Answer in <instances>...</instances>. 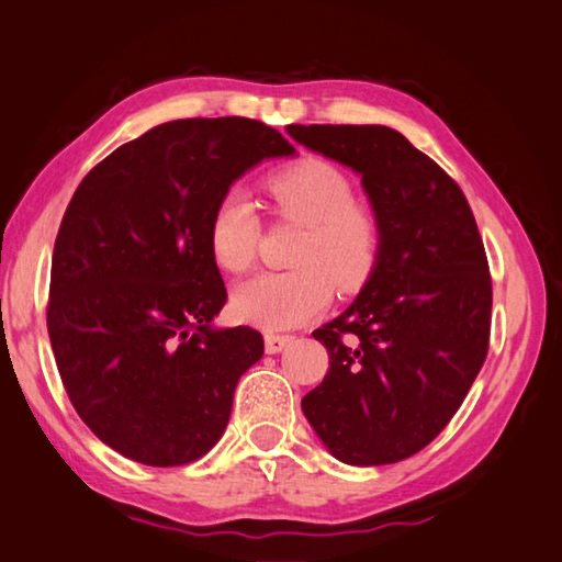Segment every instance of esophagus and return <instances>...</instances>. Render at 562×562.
Here are the masks:
<instances>
[{
	"label": "esophagus",
	"mask_w": 562,
	"mask_h": 562,
	"mask_svg": "<svg viewBox=\"0 0 562 562\" xmlns=\"http://www.w3.org/2000/svg\"><path fill=\"white\" fill-rule=\"evenodd\" d=\"M292 339L294 336H290V334H265V351L280 353Z\"/></svg>",
	"instance_id": "esophagus-1"
}]
</instances>
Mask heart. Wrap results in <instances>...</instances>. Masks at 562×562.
I'll return each mask as SVG.
<instances>
[{"label":"heart","mask_w":562,"mask_h":562,"mask_svg":"<svg viewBox=\"0 0 562 562\" xmlns=\"http://www.w3.org/2000/svg\"><path fill=\"white\" fill-rule=\"evenodd\" d=\"M270 196L284 221L304 226L290 272H260L238 284L231 307L240 322L288 329L319 316L331 302V284L359 290L381 258V223L353 203V187L324 159H304L274 175ZM260 243V221L246 191L231 189L213 209L209 248L221 270L246 272Z\"/></svg>","instance_id":"heart-1"}]
</instances>
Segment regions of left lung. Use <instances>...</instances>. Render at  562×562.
I'll use <instances>...</instances> for the list:
<instances>
[{"mask_svg":"<svg viewBox=\"0 0 562 562\" xmlns=\"http://www.w3.org/2000/svg\"><path fill=\"white\" fill-rule=\"evenodd\" d=\"M288 135L361 177L383 236L349 310L312 331L331 361L302 413L339 462H401L445 430L486 359L492 278L474 213L397 130L290 125Z\"/></svg>","mask_w":562,"mask_h":562,"instance_id":"left-lung-1","label":"left lung"}]
</instances>
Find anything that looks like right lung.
Here are the masks:
<instances>
[{
	"mask_svg": "<svg viewBox=\"0 0 562 562\" xmlns=\"http://www.w3.org/2000/svg\"><path fill=\"white\" fill-rule=\"evenodd\" d=\"M292 155L258 120H175L76 189L50 260V349L80 420L122 457L179 467L221 440L265 346L250 326H213L226 284L209 223L233 181Z\"/></svg>",
	"mask_w": 562,
	"mask_h": 562,
	"instance_id": "right-lung-1",
	"label": "right lung"
}]
</instances>
